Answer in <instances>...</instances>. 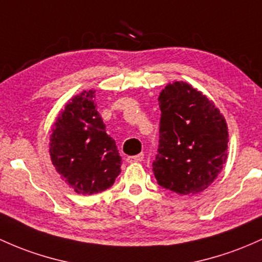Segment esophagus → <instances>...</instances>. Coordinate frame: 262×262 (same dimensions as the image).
I'll return each mask as SVG.
<instances>
[{
	"label": "esophagus",
	"instance_id": "esophagus-1",
	"mask_svg": "<svg viewBox=\"0 0 262 262\" xmlns=\"http://www.w3.org/2000/svg\"><path fill=\"white\" fill-rule=\"evenodd\" d=\"M143 159H144V154L139 153L137 155H132V157L126 158V162L128 163H139V162H142Z\"/></svg>",
	"mask_w": 262,
	"mask_h": 262
}]
</instances>
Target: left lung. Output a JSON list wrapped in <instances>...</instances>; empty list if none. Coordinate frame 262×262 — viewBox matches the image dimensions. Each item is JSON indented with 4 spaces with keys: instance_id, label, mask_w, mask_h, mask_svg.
I'll list each match as a JSON object with an SVG mask.
<instances>
[{
    "instance_id": "obj_1",
    "label": "left lung",
    "mask_w": 262,
    "mask_h": 262,
    "mask_svg": "<svg viewBox=\"0 0 262 262\" xmlns=\"http://www.w3.org/2000/svg\"><path fill=\"white\" fill-rule=\"evenodd\" d=\"M158 102L162 114L155 179L177 194H198L216 179L228 158L225 119L211 100L188 83L168 84Z\"/></svg>"
}]
</instances>
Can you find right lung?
<instances>
[{
    "label": "right lung",
    "mask_w": 262,
    "mask_h": 262,
    "mask_svg": "<svg viewBox=\"0 0 262 262\" xmlns=\"http://www.w3.org/2000/svg\"><path fill=\"white\" fill-rule=\"evenodd\" d=\"M50 145L54 168L78 194L107 190L120 173L122 158L97 111L96 91L82 92L66 105Z\"/></svg>",
    "instance_id": "obj_1"
}]
</instances>
